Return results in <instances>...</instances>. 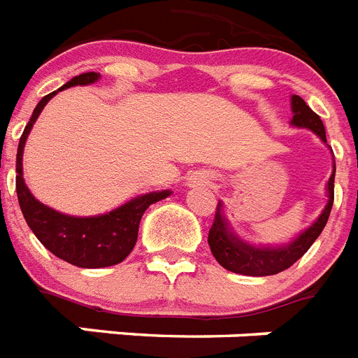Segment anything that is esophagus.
I'll return each mask as SVG.
<instances>
[{"mask_svg":"<svg viewBox=\"0 0 358 358\" xmlns=\"http://www.w3.org/2000/svg\"><path fill=\"white\" fill-rule=\"evenodd\" d=\"M188 182H208V176H205V173H192L190 176V179H188Z\"/></svg>","mask_w":358,"mask_h":358,"instance_id":"34e87169","label":"esophagus"}]
</instances>
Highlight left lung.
Instances as JSON below:
<instances>
[{
  "instance_id": "1",
  "label": "left lung",
  "mask_w": 358,
  "mask_h": 358,
  "mask_svg": "<svg viewBox=\"0 0 358 358\" xmlns=\"http://www.w3.org/2000/svg\"><path fill=\"white\" fill-rule=\"evenodd\" d=\"M290 107H292L290 125L299 127V129L313 131L327 145L325 127L318 114L314 113L313 108L308 107L307 103L296 94L290 98ZM327 148L331 150V145H327ZM334 171H336V166H334L333 157V171H331L327 185H325V192H327L325 207L322 208V213L318 214V218L314 220L313 224L303 229L301 233H297L290 242H285V244L255 245L251 242H245L244 238H240L238 234L233 231L227 218H225L224 203L218 201L216 218H214L213 227L208 231V245H210L214 259L218 260L225 270L251 277L275 275L279 271L290 268L296 260H299L307 253L308 248L314 244V240L322 234L325 224H327L334 199Z\"/></svg>"
}]
</instances>
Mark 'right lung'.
I'll return each instance as SVG.
<instances>
[{
    "label": "right lung",
    "instance_id": "right-lung-1",
    "mask_svg": "<svg viewBox=\"0 0 358 358\" xmlns=\"http://www.w3.org/2000/svg\"><path fill=\"white\" fill-rule=\"evenodd\" d=\"M99 79L101 76L96 71L81 73L62 85L59 90L40 99L38 105L34 107L29 124L25 125L16 153V192L25 222L45 250L79 268H107L122 262L136 244L140 220L144 216L145 208L171 194V190L140 194L124 205L96 216H70L59 213L31 194L29 187L24 181V148L42 108L61 90L77 85L87 87L98 83Z\"/></svg>",
    "mask_w": 358,
    "mask_h": 358
}]
</instances>
